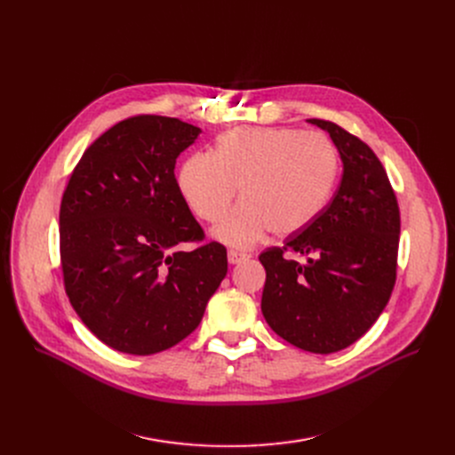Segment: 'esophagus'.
Wrapping results in <instances>:
<instances>
[{
  "label": "esophagus",
  "mask_w": 455,
  "mask_h": 455,
  "mask_svg": "<svg viewBox=\"0 0 455 455\" xmlns=\"http://www.w3.org/2000/svg\"><path fill=\"white\" fill-rule=\"evenodd\" d=\"M249 256L245 254V252H240V251H228V264H240V261H243V259H247Z\"/></svg>",
  "instance_id": "34e87169"
}]
</instances>
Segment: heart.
<instances>
[{
    "label": "heart",
    "instance_id": "obj_1",
    "mask_svg": "<svg viewBox=\"0 0 455 455\" xmlns=\"http://www.w3.org/2000/svg\"><path fill=\"white\" fill-rule=\"evenodd\" d=\"M339 158L321 134L290 127H240L223 134L215 156H189L179 173L182 197L197 218L220 221L237 188V204L213 235L232 247H251L269 230L291 235L312 225L338 182Z\"/></svg>",
    "mask_w": 455,
    "mask_h": 455
}]
</instances>
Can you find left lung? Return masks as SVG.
<instances>
[{
	"mask_svg": "<svg viewBox=\"0 0 455 455\" xmlns=\"http://www.w3.org/2000/svg\"><path fill=\"white\" fill-rule=\"evenodd\" d=\"M343 160L336 196L283 247L259 254L266 267L261 314L288 343L331 354L360 339L387 306L400 240V210L384 165L357 136L324 119ZM291 253L308 256L307 265Z\"/></svg>",
	"mask_w": 455,
	"mask_h": 455,
	"instance_id": "1",
	"label": "left lung"
}]
</instances>
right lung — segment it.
I'll use <instances>...</instances> for the list:
<instances>
[{
    "mask_svg": "<svg viewBox=\"0 0 455 455\" xmlns=\"http://www.w3.org/2000/svg\"><path fill=\"white\" fill-rule=\"evenodd\" d=\"M201 129L140 114L84 151L60 203L66 295L95 338L149 355L194 331L227 275V249L203 242L175 179L179 155Z\"/></svg>",
    "mask_w": 455,
    "mask_h": 455,
    "instance_id": "obj_1",
    "label": "right lung"
}]
</instances>
